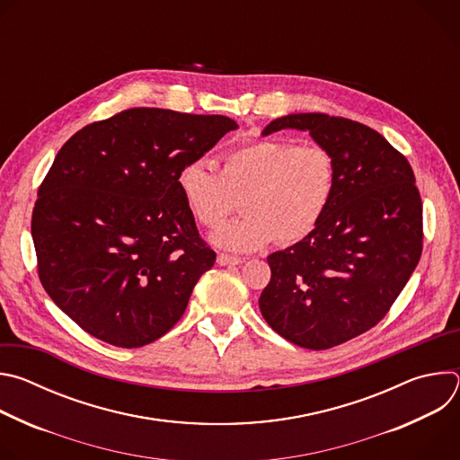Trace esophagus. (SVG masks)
I'll return each mask as SVG.
<instances>
[{
	"mask_svg": "<svg viewBox=\"0 0 460 460\" xmlns=\"http://www.w3.org/2000/svg\"><path fill=\"white\" fill-rule=\"evenodd\" d=\"M217 261H218V266H240V264H243V258L220 252L218 258H217Z\"/></svg>",
	"mask_w": 460,
	"mask_h": 460,
	"instance_id": "34e87169",
	"label": "esophagus"
}]
</instances>
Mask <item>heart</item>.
Returning a JSON list of instances; mask_svg holds the SVG:
<instances>
[{
	"label": "heart",
	"mask_w": 460,
	"mask_h": 460,
	"mask_svg": "<svg viewBox=\"0 0 460 460\" xmlns=\"http://www.w3.org/2000/svg\"><path fill=\"white\" fill-rule=\"evenodd\" d=\"M335 181V160L325 149L280 140L229 151L222 172L196 160L178 174L187 209L206 227H218L242 199L245 215L211 234L217 247L233 252L261 249L275 238L291 243L311 234L332 204Z\"/></svg>",
	"instance_id": "1"
}]
</instances>
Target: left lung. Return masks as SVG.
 I'll list each match as a JSON object with an SVG mask.
<instances>
[{
	"mask_svg": "<svg viewBox=\"0 0 460 460\" xmlns=\"http://www.w3.org/2000/svg\"><path fill=\"white\" fill-rule=\"evenodd\" d=\"M305 130L337 167L320 224L268 256L271 280L260 311L286 341L330 349L378 323L422 252V202L408 160L376 130L346 118L298 112L273 119L261 137Z\"/></svg>",
	"mask_w": 460,
	"mask_h": 460,
	"instance_id": "1",
	"label": "left lung"
}]
</instances>
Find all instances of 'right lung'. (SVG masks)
<instances>
[{"label": "right lung", "mask_w": 460, "mask_h": 460, "mask_svg": "<svg viewBox=\"0 0 460 460\" xmlns=\"http://www.w3.org/2000/svg\"><path fill=\"white\" fill-rule=\"evenodd\" d=\"M227 116L138 107L91 123L54 158L32 211L40 280L89 335L142 348L181 318L217 254L178 187Z\"/></svg>", "instance_id": "add662e5"}]
</instances>
